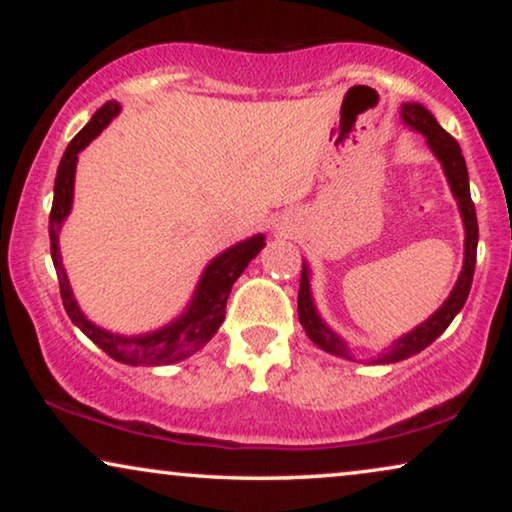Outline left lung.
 <instances>
[{"label":"left lung","mask_w":512,"mask_h":512,"mask_svg":"<svg viewBox=\"0 0 512 512\" xmlns=\"http://www.w3.org/2000/svg\"><path fill=\"white\" fill-rule=\"evenodd\" d=\"M401 118L405 125H410L412 130L422 132L426 137V144L433 151V156L440 160L443 165V172L447 177V184L452 188L454 200H457L461 219H464V230H466V240H464V265H461L459 279L454 284V289L440 310L431 314L424 324H419L415 331L405 333L403 338H398L394 345H391L387 352H382L375 359H370V363H396L408 359L412 354H419L422 349L431 345L433 340L438 338L440 333L445 331L447 326L452 324V319L457 317L461 307H464L468 291H471L473 284V272H475V254H478V216H475V205L471 200V188H468V170H466V160L461 156V146L457 144V139L440 128L436 118L429 109H424L422 104L417 102H405L401 107ZM298 319L303 324L307 338H310L314 345H319L324 352L342 356V359L354 361V356L349 354L347 342L335 335L331 328L324 324V319L319 317L317 307H314L312 300V291H310V270L303 263V272H300V289H298Z\"/></svg>","instance_id":"1"}]
</instances>
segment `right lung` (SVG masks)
I'll use <instances>...</instances> for the list:
<instances>
[{
  "mask_svg": "<svg viewBox=\"0 0 512 512\" xmlns=\"http://www.w3.org/2000/svg\"><path fill=\"white\" fill-rule=\"evenodd\" d=\"M118 111H121V104L114 100L102 104V107L93 114V118H90L86 128L69 142L65 156L60 160L58 177H55L53 188L51 219H48L51 258L55 272H58L62 305H65L74 326H79L102 352H107L111 359L118 363H128V366H167V363H177L181 359H186V356L195 354L214 338V333L219 331L223 319H226V303L230 289H233L237 277L242 275L251 258H256L258 251L265 247V235L249 237V240L235 244V247H230L223 251V254L216 256L214 261L207 265L205 272H202L198 289H195L191 305L186 307V312L170 321L167 326L158 328V331L132 335V338H128V335L104 331V328L95 326L93 321H88L86 314L81 312V307L76 305L67 272L62 268L58 235L62 221H65L69 212H72L74 172L79 153L107 128L111 118L118 116Z\"/></svg>",
  "mask_w": 512,
  "mask_h": 512,
  "instance_id": "add662e5",
  "label": "right lung"
}]
</instances>
